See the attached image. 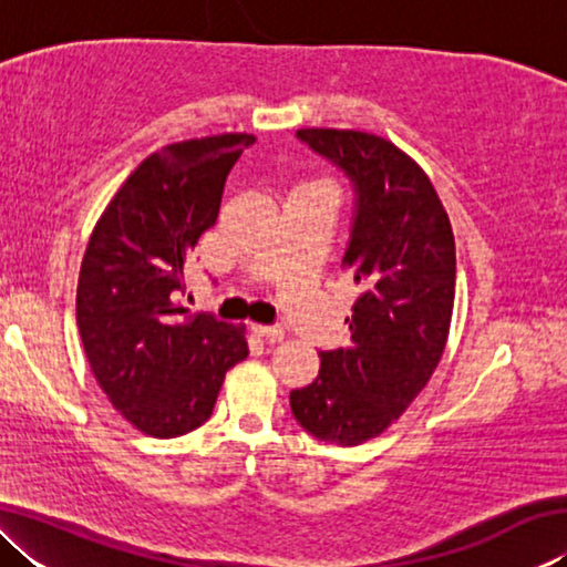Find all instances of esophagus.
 Listing matches in <instances>:
<instances>
[{
	"instance_id": "34e87169",
	"label": "esophagus",
	"mask_w": 567,
	"mask_h": 567,
	"mask_svg": "<svg viewBox=\"0 0 567 567\" xmlns=\"http://www.w3.org/2000/svg\"><path fill=\"white\" fill-rule=\"evenodd\" d=\"M252 332L257 338H265L267 342H282L285 330L282 328H270V324H252Z\"/></svg>"
}]
</instances>
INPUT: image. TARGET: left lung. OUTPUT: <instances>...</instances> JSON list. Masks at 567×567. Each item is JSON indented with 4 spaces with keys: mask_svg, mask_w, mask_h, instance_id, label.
Instances as JSON below:
<instances>
[{
    "mask_svg": "<svg viewBox=\"0 0 567 567\" xmlns=\"http://www.w3.org/2000/svg\"><path fill=\"white\" fill-rule=\"evenodd\" d=\"M354 189L342 267L362 287L350 348L320 352V375L290 392L295 420L324 443L360 445L395 422L443 358L455 302V237L433 182L378 134L297 130Z\"/></svg>",
    "mask_w": 567,
    "mask_h": 567,
    "instance_id": "1",
    "label": "left lung"
}]
</instances>
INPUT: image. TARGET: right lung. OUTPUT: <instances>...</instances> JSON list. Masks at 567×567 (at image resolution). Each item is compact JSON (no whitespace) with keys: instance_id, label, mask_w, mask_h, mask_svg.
<instances>
[{"instance_id":"obj_1","label":"right lung","mask_w":567,"mask_h":567,"mask_svg":"<svg viewBox=\"0 0 567 567\" xmlns=\"http://www.w3.org/2000/svg\"><path fill=\"white\" fill-rule=\"evenodd\" d=\"M252 134L185 140L124 179L84 249L76 324L114 410L152 437H177L213 415L225 372L247 358L245 328L199 312L182 320L185 262L215 225L225 179Z\"/></svg>"}]
</instances>
